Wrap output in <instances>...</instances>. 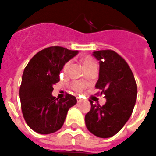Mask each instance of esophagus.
Instances as JSON below:
<instances>
[{"mask_svg":"<svg viewBox=\"0 0 156 156\" xmlns=\"http://www.w3.org/2000/svg\"><path fill=\"white\" fill-rule=\"evenodd\" d=\"M77 101H78V102H81V101H82V99H81V98H79L78 97H77Z\"/></svg>","mask_w":156,"mask_h":156,"instance_id":"1","label":"esophagus"}]
</instances>
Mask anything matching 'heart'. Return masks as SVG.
Wrapping results in <instances>:
<instances>
[{
	"label": "heart",
	"instance_id": "obj_1",
	"mask_svg": "<svg viewBox=\"0 0 156 156\" xmlns=\"http://www.w3.org/2000/svg\"><path fill=\"white\" fill-rule=\"evenodd\" d=\"M82 62L83 63V65L85 68H87V67L90 66V65H92L93 63H96L95 60H94L92 57H90V56H85V57L82 58ZM69 64H70V62H67V63L63 65V72H67V71H68V69H69ZM84 87H85V84H84L83 83H82V82L76 81L73 83V88L75 91H77V92H82V91L84 89Z\"/></svg>",
	"mask_w": 156,
	"mask_h": 156
}]
</instances>
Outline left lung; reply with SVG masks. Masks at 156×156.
I'll return each mask as SVG.
<instances>
[{
    "label": "left lung",
    "mask_w": 156,
    "mask_h": 156,
    "mask_svg": "<svg viewBox=\"0 0 156 156\" xmlns=\"http://www.w3.org/2000/svg\"><path fill=\"white\" fill-rule=\"evenodd\" d=\"M93 56L100 61L95 87L104 94L107 101L100 106L89 100L91 109L85 116V123L91 133L108 138L116 135L130 118L136 101L137 85L128 63L116 52L99 50L93 52Z\"/></svg>",
    "instance_id": "left-lung-1"
}]
</instances>
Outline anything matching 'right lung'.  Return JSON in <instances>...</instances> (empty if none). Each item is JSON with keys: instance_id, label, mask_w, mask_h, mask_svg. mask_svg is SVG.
<instances>
[{"instance_id": "1", "label": "right lung", "mask_w": 156, "mask_h": 156, "mask_svg": "<svg viewBox=\"0 0 156 156\" xmlns=\"http://www.w3.org/2000/svg\"><path fill=\"white\" fill-rule=\"evenodd\" d=\"M61 46H50L38 52L25 68L20 87L23 116L27 125L40 134L59 130L68 111L77 103L74 96L63 98L52 96L53 85L59 81L63 65L78 54Z\"/></svg>"}]
</instances>
